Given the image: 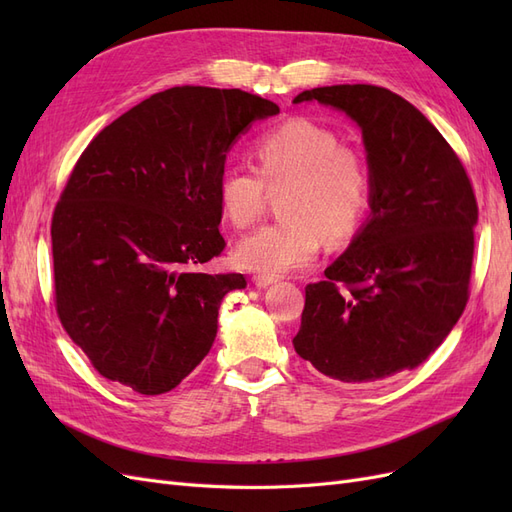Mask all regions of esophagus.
I'll return each mask as SVG.
<instances>
[{
	"label": "esophagus",
	"instance_id": "esophagus-1",
	"mask_svg": "<svg viewBox=\"0 0 512 512\" xmlns=\"http://www.w3.org/2000/svg\"><path fill=\"white\" fill-rule=\"evenodd\" d=\"M275 282V277H269V275H254V284L258 286V288H267V286H271Z\"/></svg>",
	"mask_w": 512,
	"mask_h": 512
}]
</instances>
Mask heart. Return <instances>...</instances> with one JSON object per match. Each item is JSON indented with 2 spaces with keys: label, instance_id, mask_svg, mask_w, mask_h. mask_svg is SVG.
Wrapping results in <instances>:
<instances>
[{
  "label": "heart",
  "instance_id": "b5f03b06",
  "mask_svg": "<svg viewBox=\"0 0 512 512\" xmlns=\"http://www.w3.org/2000/svg\"><path fill=\"white\" fill-rule=\"evenodd\" d=\"M254 158L256 168L237 164L222 173V209L230 222L245 226L265 209L269 190H282V218L237 243L241 269L269 277L303 269L316 260L322 237L337 243L361 226L369 209V168L333 130L290 119L258 138Z\"/></svg>",
  "mask_w": 512,
  "mask_h": 512
}]
</instances>
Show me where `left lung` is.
I'll use <instances>...</instances> for the list:
<instances>
[{
    "label": "left lung",
    "instance_id": "8db88e82",
    "mask_svg": "<svg viewBox=\"0 0 512 512\" xmlns=\"http://www.w3.org/2000/svg\"><path fill=\"white\" fill-rule=\"evenodd\" d=\"M314 100L361 128L371 213L324 280L305 286L292 344L333 380L378 382L421 365L466 309L476 196L453 147L393 91L331 85L292 102Z\"/></svg>",
    "mask_w": 512,
    "mask_h": 512
}]
</instances>
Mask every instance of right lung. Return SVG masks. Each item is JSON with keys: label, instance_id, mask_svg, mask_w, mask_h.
Wrapping results in <instances>:
<instances>
[{"label": "right lung", "instance_id": "obj_1", "mask_svg": "<svg viewBox=\"0 0 512 512\" xmlns=\"http://www.w3.org/2000/svg\"><path fill=\"white\" fill-rule=\"evenodd\" d=\"M280 106L183 85L143 100L87 145L53 213L55 307L98 374L168 393L205 359L241 273L224 250L220 179L232 143Z\"/></svg>", "mask_w": 512, "mask_h": 512}]
</instances>
